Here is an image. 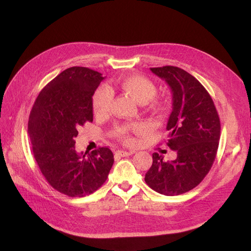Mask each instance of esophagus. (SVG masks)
<instances>
[{
  "label": "esophagus",
  "mask_w": 251,
  "mask_h": 251,
  "mask_svg": "<svg viewBox=\"0 0 251 251\" xmlns=\"http://www.w3.org/2000/svg\"><path fill=\"white\" fill-rule=\"evenodd\" d=\"M135 153L134 151H116V155L120 156V157H127V156H131Z\"/></svg>",
  "instance_id": "34e87169"
}]
</instances>
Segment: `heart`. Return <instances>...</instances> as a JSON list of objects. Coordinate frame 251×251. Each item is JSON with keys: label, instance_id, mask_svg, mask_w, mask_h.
Masks as SVG:
<instances>
[{"label": "heart", "instance_id": "heart-1", "mask_svg": "<svg viewBox=\"0 0 251 251\" xmlns=\"http://www.w3.org/2000/svg\"><path fill=\"white\" fill-rule=\"evenodd\" d=\"M116 86L124 91L125 93L130 95L132 98L139 103H147L151 100V105L155 109L160 107V103L154 98L157 94V87L155 83L146 76L138 74H131L119 79L116 82ZM111 105V94L107 89L100 88L97 90L93 97V109L96 115H104L110 111ZM144 126L140 124L130 125V126H116L115 135L119 138L126 142H131L130 137L131 132H142Z\"/></svg>", "mask_w": 251, "mask_h": 251}]
</instances>
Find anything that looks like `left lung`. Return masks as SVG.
I'll list each match as a JSON object with an SVG mask.
<instances>
[{
    "label": "left lung",
    "mask_w": 251,
    "mask_h": 251,
    "mask_svg": "<svg viewBox=\"0 0 251 251\" xmlns=\"http://www.w3.org/2000/svg\"><path fill=\"white\" fill-rule=\"evenodd\" d=\"M151 71L172 90L173 111L166 130L168 146L177 151V158L165 162L154 153L144 180L159 194L177 196L195 188L208 174L216 159L221 125L209 93L193 75L174 66Z\"/></svg>",
    "instance_id": "obj_1"
}]
</instances>
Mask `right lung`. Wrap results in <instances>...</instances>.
Masks as SVG:
<instances>
[{
    "instance_id": "obj_1",
    "label": "right lung",
    "mask_w": 251,
    "mask_h": 251,
    "mask_svg": "<svg viewBox=\"0 0 251 251\" xmlns=\"http://www.w3.org/2000/svg\"><path fill=\"white\" fill-rule=\"evenodd\" d=\"M103 78L86 67L68 68L41 91L30 112L35 161L53 188L73 198L97 191L114 163L109 148L79 154L74 147L78 128L93 121L92 96Z\"/></svg>"
}]
</instances>
